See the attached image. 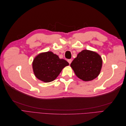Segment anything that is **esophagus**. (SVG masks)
<instances>
[{
  "mask_svg": "<svg viewBox=\"0 0 126 126\" xmlns=\"http://www.w3.org/2000/svg\"><path fill=\"white\" fill-rule=\"evenodd\" d=\"M67 61H68V62L70 64L71 63V62H72V60H71V59H68Z\"/></svg>",
  "mask_w": 126,
  "mask_h": 126,
  "instance_id": "34e87169",
  "label": "esophagus"
}]
</instances>
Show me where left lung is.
Returning <instances> with one entry per match:
<instances>
[{
  "mask_svg": "<svg viewBox=\"0 0 126 126\" xmlns=\"http://www.w3.org/2000/svg\"><path fill=\"white\" fill-rule=\"evenodd\" d=\"M102 65V58L98 53L85 49L77 55L70 67L78 78L84 81H89L100 74Z\"/></svg>",
  "mask_w": 126,
  "mask_h": 126,
  "instance_id": "obj_1",
  "label": "left lung"
}]
</instances>
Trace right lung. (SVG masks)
I'll return each instance as SVG.
<instances>
[{
  "mask_svg": "<svg viewBox=\"0 0 126 126\" xmlns=\"http://www.w3.org/2000/svg\"><path fill=\"white\" fill-rule=\"evenodd\" d=\"M66 60L60 59L52 51L40 53L32 62L33 71L36 77L45 82L54 81L63 68L69 65Z\"/></svg>",
  "mask_w": 126,
  "mask_h": 126,
  "instance_id": "obj_1",
  "label": "right lung"
}]
</instances>
